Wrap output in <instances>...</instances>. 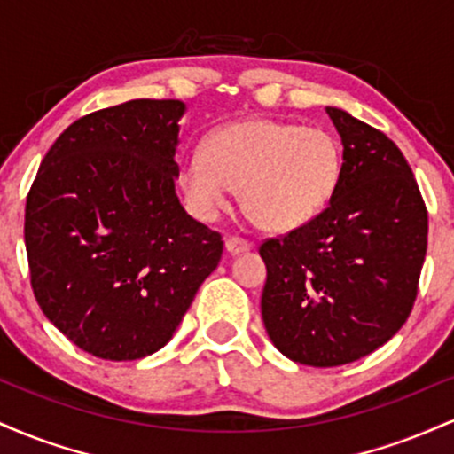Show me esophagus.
Returning <instances> with one entry per match:
<instances>
[{
  "instance_id": "esophagus-1",
  "label": "esophagus",
  "mask_w": 454,
  "mask_h": 454,
  "mask_svg": "<svg viewBox=\"0 0 454 454\" xmlns=\"http://www.w3.org/2000/svg\"><path fill=\"white\" fill-rule=\"evenodd\" d=\"M249 247H252V245H249L247 239H241V237H228L226 239V252L232 254V256L249 252Z\"/></svg>"
}]
</instances>
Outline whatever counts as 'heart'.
I'll return each instance as SVG.
<instances>
[{
    "mask_svg": "<svg viewBox=\"0 0 454 454\" xmlns=\"http://www.w3.org/2000/svg\"><path fill=\"white\" fill-rule=\"evenodd\" d=\"M341 166L340 143L326 129L256 117L213 132L202 155L181 164L179 185L202 220H213L232 190H241L249 220L262 231L288 232L325 209Z\"/></svg>",
    "mask_w": 454,
    "mask_h": 454,
    "instance_id": "b5f03b06",
    "label": "heart"
}]
</instances>
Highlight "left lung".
Listing matches in <instances>:
<instances>
[{
    "label": "left lung",
    "instance_id": "8db88e82",
    "mask_svg": "<svg viewBox=\"0 0 454 454\" xmlns=\"http://www.w3.org/2000/svg\"><path fill=\"white\" fill-rule=\"evenodd\" d=\"M341 179L311 222L260 245L262 320L290 361L337 367L384 346L408 320L427 254V207L397 145L341 108Z\"/></svg>",
    "mask_w": 454,
    "mask_h": 454
}]
</instances>
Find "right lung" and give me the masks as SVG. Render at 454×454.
<instances>
[{"mask_svg": "<svg viewBox=\"0 0 454 454\" xmlns=\"http://www.w3.org/2000/svg\"><path fill=\"white\" fill-rule=\"evenodd\" d=\"M179 100H129L76 119L25 205L40 309L81 350L137 361L170 341L220 264L222 234L175 192Z\"/></svg>", "mask_w": 454, "mask_h": 454, "instance_id": "obj_1", "label": "right lung"}]
</instances>
